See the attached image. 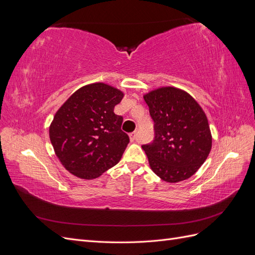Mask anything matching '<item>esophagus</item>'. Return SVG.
<instances>
[{
    "instance_id": "esophagus-1",
    "label": "esophagus",
    "mask_w": 255,
    "mask_h": 255,
    "mask_svg": "<svg viewBox=\"0 0 255 255\" xmlns=\"http://www.w3.org/2000/svg\"><path fill=\"white\" fill-rule=\"evenodd\" d=\"M129 138H130V141H136L138 139V134L136 132H133L129 134Z\"/></svg>"
}]
</instances>
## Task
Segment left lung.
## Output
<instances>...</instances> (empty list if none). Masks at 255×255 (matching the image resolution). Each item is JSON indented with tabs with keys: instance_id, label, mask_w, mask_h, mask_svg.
Returning <instances> with one entry per match:
<instances>
[{
	"instance_id": "8db88e82",
	"label": "left lung",
	"mask_w": 255,
	"mask_h": 255,
	"mask_svg": "<svg viewBox=\"0 0 255 255\" xmlns=\"http://www.w3.org/2000/svg\"><path fill=\"white\" fill-rule=\"evenodd\" d=\"M154 121V139L143 144L150 167L168 183L189 177L207 158L212 135L205 113L186 91L161 87L143 96Z\"/></svg>"
}]
</instances>
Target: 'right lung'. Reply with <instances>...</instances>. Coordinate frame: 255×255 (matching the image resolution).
<instances>
[{
    "instance_id": "add662e5",
    "label": "right lung",
    "mask_w": 255,
    "mask_h": 255,
    "mask_svg": "<svg viewBox=\"0 0 255 255\" xmlns=\"http://www.w3.org/2000/svg\"><path fill=\"white\" fill-rule=\"evenodd\" d=\"M123 92L104 83L86 85L54 116L50 140L60 163L73 175L92 180L119 163L129 138L114 113Z\"/></svg>"
}]
</instances>
